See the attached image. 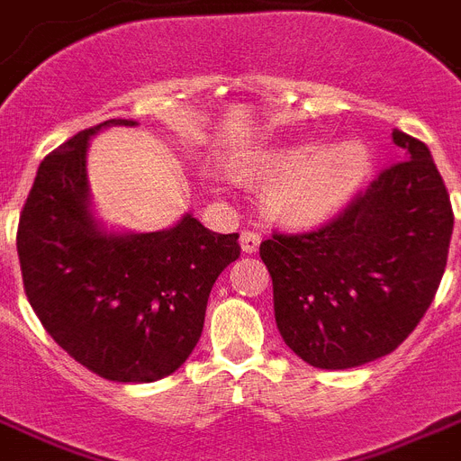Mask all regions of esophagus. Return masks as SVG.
Masks as SVG:
<instances>
[{
    "mask_svg": "<svg viewBox=\"0 0 461 461\" xmlns=\"http://www.w3.org/2000/svg\"><path fill=\"white\" fill-rule=\"evenodd\" d=\"M258 242H261V235L254 233V230H242V235H240V247L245 254L257 252Z\"/></svg>",
    "mask_w": 461,
    "mask_h": 461,
    "instance_id": "esophagus-1",
    "label": "esophagus"
}]
</instances>
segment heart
I'll return each instance as SVG.
<instances>
[{"label":"heart","instance_id":"obj_1","mask_svg":"<svg viewBox=\"0 0 461 461\" xmlns=\"http://www.w3.org/2000/svg\"><path fill=\"white\" fill-rule=\"evenodd\" d=\"M370 155L356 140L330 148L294 143L276 148L249 165L247 176L258 184L276 178L266 190L271 214L290 223H315L353 195L363 184Z\"/></svg>","mask_w":461,"mask_h":461}]
</instances>
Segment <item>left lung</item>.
Returning a JSON list of instances; mask_svg holds the SVG:
<instances>
[{
  "label": "left lung",
  "instance_id": "8db88e82",
  "mask_svg": "<svg viewBox=\"0 0 461 461\" xmlns=\"http://www.w3.org/2000/svg\"><path fill=\"white\" fill-rule=\"evenodd\" d=\"M405 159L311 233L258 247L285 344L321 370L389 356L431 306L452 238L450 195L421 140L393 129Z\"/></svg>",
  "mask_w": 461,
  "mask_h": 461
}]
</instances>
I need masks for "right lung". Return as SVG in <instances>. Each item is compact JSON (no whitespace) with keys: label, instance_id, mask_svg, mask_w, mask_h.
<instances>
[{"label":"right lung","instance_id":"add662e5","mask_svg":"<svg viewBox=\"0 0 461 461\" xmlns=\"http://www.w3.org/2000/svg\"><path fill=\"white\" fill-rule=\"evenodd\" d=\"M108 120L41 159L18 221L30 306L53 341L103 379L158 382L200 341L209 292L240 257L238 233L193 214L155 233H108L94 219L86 148Z\"/></svg>","mask_w":461,"mask_h":461}]
</instances>
